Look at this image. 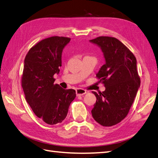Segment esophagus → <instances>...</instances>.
I'll return each mask as SVG.
<instances>
[{"mask_svg": "<svg viewBox=\"0 0 158 158\" xmlns=\"http://www.w3.org/2000/svg\"><path fill=\"white\" fill-rule=\"evenodd\" d=\"M86 91L85 89H80V88H78L76 89V94H77V96H82L83 94H86Z\"/></svg>", "mask_w": 158, "mask_h": 158, "instance_id": "34e87169", "label": "esophagus"}]
</instances>
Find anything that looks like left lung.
<instances>
[{
	"label": "left lung",
	"mask_w": 158,
	"mask_h": 158,
	"mask_svg": "<svg viewBox=\"0 0 158 158\" xmlns=\"http://www.w3.org/2000/svg\"><path fill=\"white\" fill-rule=\"evenodd\" d=\"M89 42L99 47L105 61L96 73L105 90L99 94L92 92L96 102L92 115L100 125L112 126L126 117L140 88L137 61L129 49L116 38L99 36Z\"/></svg>",
	"instance_id": "8db88e82"
}]
</instances>
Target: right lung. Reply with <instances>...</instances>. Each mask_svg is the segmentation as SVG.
I'll return each mask as SVG.
<instances>
[{
    "label": "right lung",
    "mask_w": 158,
    "mask_h": 158,
    "mask_svg": "<svg viewBox=\"0 0 158 158\" xmlns=\"http://www.w3.org/2000/svg\"><path fill=\"white\" fill-rule=\"evenodd\" d=\"M70 39L52 36L33 46L26 56L22 86L26 100L35 115L49 125L66 118L75 89L54 84L53 75L59 74L62 53Z\"/></svg>",
    "instance_id": "right-lung-1"
}]
</instances>
